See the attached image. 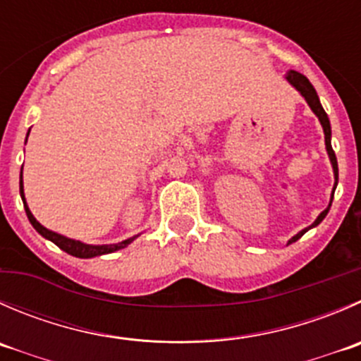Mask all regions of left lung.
<instances>
[{"instance_id":"left-lung-1","label":"left lung","mask_w":361,"mask_h":361,"mask_svg":"<svg viewBox=\"0 0 361 361\" xmlns=\"http://www.w3.org/2000/svg\"><path fill=\"white\" fill-rule=\"evenodd\" d=\"M286 79H288L289 82H291L293 86H295L296 90H298V92L302 93L303 97H305L307 104H309L310 109H312L314 113H316V116L319 118L321 125H323V130H324V142H326V152H328V155H330L331 166H334V173H335V187H337V183H338V166H337V157H335L334 148H331V127H330V120H328V114L324 113L323 106H321V102H319V97H317V93H316V90H314V86H312V84H310V80L307 79V77L303 75V73L296 72V70H291V72H288V77H286ZM335 187H334V192H335ZM331 201H334V197H331ZM331 201H330V206H331ZM330 206H328V208L324 209V212L321 213L319 216H317L316 222H314L312 226H310V227H314V226H317V224L323 222V219H324V216L328 215V212H330ZM310 227H307V229L300 231V233L296 234V236H293L291 240H289V243H293V241L300 240V238H302L303 234H305L307 231L310 229Z\"/></svg>"}]
</instances>
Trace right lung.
<instances>
[{"label":"right lung","mask_w":361,"mask_h":361,"mask_svg":"<svg viewBox=\"0 0 361 361\" xmlns=\"http://www.w3.org/2000/svg\"><path fill=\"white\" fill-rule=\"evenodd\" d=\"M20 197H23L24 209H26V215H27V219H30L31 226H33L35 229L42 234V236L47 238V240H51L52 243L58 245L61 250H65L66 254H70V255H75V257L87 259V257H95V255L111 254V252H116V250H120V248H125L128 243H132V241L135 240V236H134V238H130V240H125V241H121V243H116V245H86V243H80V241H75V240H68V238L61 236V234H56V233H52V231L45 229L40 222H37V219L31 215L30 208H27L26 199H24V190H23V173H20Z\"/></svg>","instance_id":"obj_1"}]
</instances>
